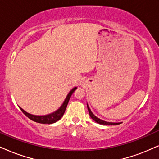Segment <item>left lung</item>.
<instances>
[{
  "mask_svg": "<svg viewBox=\"0 0 159 159\" xmlns=\"http://www.w3.org/2000/svg\"><path fill=\"white\" fill-rule=\"evenodd\" d=\"M87 108H88V111H89V115L91 116V118L92 120H94V121H95L96 122H98V123H99L100 125H120L121 124V122H106V121H104V120H100V118H98L94 114L92 113L91 109H90L89 106H88L87 104Z\"/></svg>",
  "mask_w": 159,
  "mask_h": 159,
  "instance_id": "8db88e82",
  "label": "left lung"
}]
</instances>
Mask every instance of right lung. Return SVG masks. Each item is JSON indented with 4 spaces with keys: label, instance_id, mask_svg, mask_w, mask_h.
I'll list each match as a JSON object with an SVG mask.
<instances>
[{
    "label": "right lung",
    "instance_id": "right-lung-1",
    "mask_svg": "<svg viewBox=\"0 0 159 159\" xmlns=\"http://www.w3.org/2000/svg\"><path fill=\"white\" fill-rule=\"evenodd\" d=\"M77 89V87H74L73 89L70 90V92L68 93V94L66 97L65 101L62 103V105L60 106L59 109L56 110V111L53 112V113L47 114V115H43V116H38V115H34V114H31L20 107V110L23 112V114H25L26 116L29 118L30 120H33L36 122H39V123L42 124H52L54 123V122H57L58 120H59L62 117V116L65 114V111L66 110V108H67V106L68 104V102H69L70 98L71 97V95L73 93L75 92V90Z\"/></svg>",
    "mask_w": 159,
    "mask_h": 159
}]
</instances>
